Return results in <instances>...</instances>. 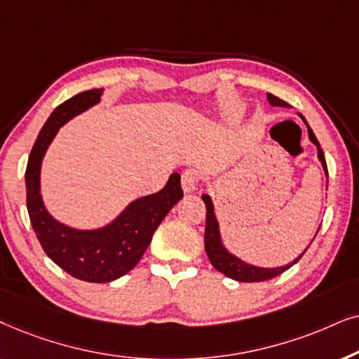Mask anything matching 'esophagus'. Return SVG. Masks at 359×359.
<instances>
[{"label":"esophagus","instance_id":"obj_1","mask_svg":"<svg viewBox=\"0 0 359 359\" xmlns=\"http://www.w3.org/2000/svg\"><path fill=\"white\" fill-rule=\"evenodd\" d=\"M198 172L195 169H187L182 172V179H180V184H182V190L185 194H190L194 192L195 189H197L198 185Z\"/></svg>","mask_w":359,"mask_h":359}]
</instances>
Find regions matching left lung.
<instances>
[{"label": "left lung", "mask_w": 359, "mask_h": 359, "mask_svg": "<svg viewBox=\"0 0 359 359\" xmlns=\"http://www.w3.org/2000/svg\"><path fill=\"white\" fill-rule=\"evenodd\" d=\"M267 102H269V104H272V107H283V108L290 107L289 103H285L284 100L277 98L276 95H272V93H267ZM299 116L302 118L305 126H307L309 140L313 142L315 147H317V157H318V161L322 162L325 175L328 177L327 162H325V156H323L322 147H320L317 137H315L312 128L309 126V123L305 121V118L302 116V114H299ZM202 200L205 202V207H207V226H205V251H207L208 259H210V262H212V266L215 267V269L219 271L222 274H224L226 277H229V279L238 280V283H261V280L272 279V277L283 274L284 271H287L289 267H292L295 262H297L300 257L304 256V252L309 250V246L312 245V243H310V245L304 250L302 255H299L294 261H290L289 264H285V266L259 267V266L250 264V262L240 259V257L235 256L233 252H229L226 250V246L223 245L222 233H219V223L217 219V215H215V205L212 202V197L205 194V195H202ZM318 229H317V233H318ZM317 233H315V236H317ZM315 236H313V240H315Z\"/></svg>", "instance_id": "8db88e82"}]
</instances>
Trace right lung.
I'll use <instances>...</instances> for the list:
<instances>
[{
  "mask_svg": "<svg viewBox=\"0 0 359 359\" xmlns=\"http://www.w3.org/2000/svg\"><path fill=\"white\" fill-rule=\"evenodd\" d=\"M103 88H93L59 104L37 136L26 167L27 212L46 255L75 279L111 283L128 274L151 245L165 215L184 197L180 175L174 172L159 192L133 200L113 222L93 229L69 226L52 217L41 194V167L50 142L72 118L100 103Z\"/></svg>",
  "mask_w": 359,
  "mask_h": 359,
  "instance_id": "add662e5",
  "label": "right lung"
}]
</instances>
